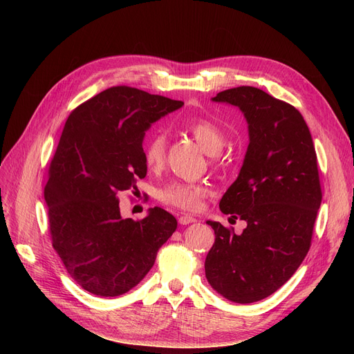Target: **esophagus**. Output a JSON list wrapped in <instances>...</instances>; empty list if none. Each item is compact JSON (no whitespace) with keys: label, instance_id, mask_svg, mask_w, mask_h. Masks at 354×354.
Returning a JSON list of instances; mask_svg holds the SVG:
<instances>
[{"label":"esophagus","instance_id":"34e87169","mask_svg":"<svg viewBox=\"0 0 354 354\" xmlns=\"http://www.w3.org/2000/svg\"><path fill=\"white\" fill-rule=\"evenodd\" d=\"M196 219L194 218V216H191V215H182V216H179V224H182V225H188V224H191V222H195Z\"/></svg>","mask_w":354,"mask_h":354}]
</instances>
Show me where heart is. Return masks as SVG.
Here are the masks:
<instances>
[{
  "label": "heart",
  "mask_w": 354,
  "mask_h": 354,
  "mask_svg": "<svg viewBox=\"0 0 354 354\" xmlns=\"http://www.w3.org/2000/svg\"><path fill=\"white\" fill-rule=\"evenodd\" d=\"M187 130L195 138L199 146L207 153H218L225 143L222 130L209 119L198 118L187 123ZM166 135L162 130H156L147 138L143 147V160L149 169L160 167L166 155ZM209 194L207 185L194 182H172L158 192V198L166 205H172L183 211H198L202 201Z\"/></svg>",
  "instance_id": "1"
}]
</instances>
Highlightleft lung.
Returning a JSON list of instances; mask_svg holds the SVG:
<instances>
[{"label": "left lung", "instance_id": "1", "mask_svg": "<svg viewBox=\"0 0 354 354\" xmlns=\"http://www.w3.org/2000/svg\"><path fill=\"white\" fill-rule=\"evenodd\" d=\"M214 102L239 107L250 145L221 211L244 219L247 228L208 221L215 243L205 259L208 283L227 300L259 301L284 286L306 258L322 203L317 155L308 126L290 103L261 88L239 86Z\"/></svg>", "mask_w": 354, "mask_h": 354}]
</instances>
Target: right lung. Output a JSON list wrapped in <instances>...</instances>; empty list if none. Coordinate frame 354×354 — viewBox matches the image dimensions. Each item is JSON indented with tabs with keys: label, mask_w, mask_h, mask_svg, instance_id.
<instances>
[{
	"label": "right lung",
	"mask_w": 354,
	"mask_h": 354,
	"mask_svg": "<svg viewBox=\"0 0 354 354\" xmlns=\"http://www.w3.org/2000/svg\"><path fill=\"white\" fill-rule=\"evenodd\" d=\"M183 102L113 86L74 109L48 166L44 199L54 250L82 288L116 297L139 284L175 232L172 214L152 208L123 219L119 194L146 176L145 132Z\"/></svg>",
	"instance_id": "obj_1"
}]
</instances>
